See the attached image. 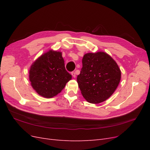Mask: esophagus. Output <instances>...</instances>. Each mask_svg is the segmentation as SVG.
Returning a JSON list of instances; mask_svg holds the SVG:
<instances>
[{"mask_svg": "<svg viewBox=\"0 0 150 150\" xmlns=\"http://www.w3.org/2000/svg\"><path fill=\"white\" fill-rule=\"evenodd\" d=\"M71 75L72 76V77H73V78H76V73H75L74 71L71 72Z\"/></svg>", "mask_w": 150, "mask_h": 150, "instance_id": "esophagus-1", "label": "esophagus"}]
</instances>
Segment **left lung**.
I'll use <instances>...</instances> for the list:
<instances>
[{
  "instance_id": "1",
  "label": "left lung",
  "mask_w": 150,
  "mask_h": 150,
  "mask_svg": "<svg viewBox=\"0 0 150 150\" xmlns=\"http://www.w3.org/2000/svg\"><path fill=\"white\" fill-rule=\"evenodd\" d=\"M78 76L79 89L88 102L106 101L115 92L121 79V71L112 58L103 52L86 54Z\"/></svg>"
}]
</instances>
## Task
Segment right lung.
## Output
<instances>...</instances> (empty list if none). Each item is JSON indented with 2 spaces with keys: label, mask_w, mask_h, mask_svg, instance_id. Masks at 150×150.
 I'll return each mask as SVG.
<instances>
[{
  "label": "right lung",
  "mask_w": 150,
  "mask_h": 150,
  "mask_svg": "<svg viewBox=\"0 0 150 150\" xmlns=\"http://www.w3.org/2000/svg\"><path fill=\"white\" fill-rule=\"evenodd\" d=\"M72 76L64 66L60 52L49 51L36 60L29 71V79L41 96L51 98L61 93Z\"/></svg>",
  "instance_id": "right-lung-1"
}]
</instances>
